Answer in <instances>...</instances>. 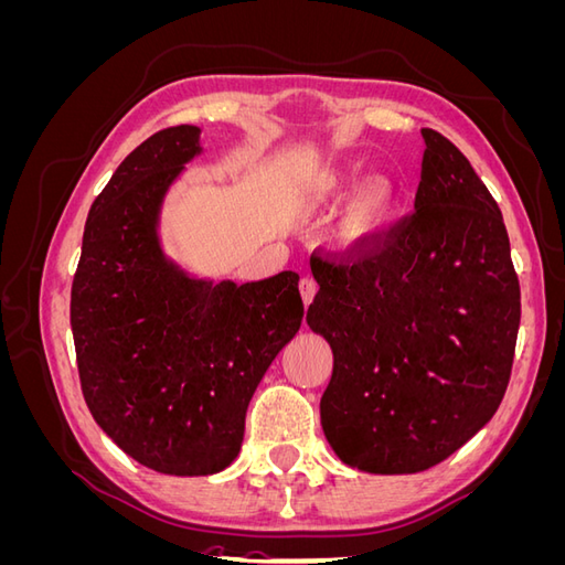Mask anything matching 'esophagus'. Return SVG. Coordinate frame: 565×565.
I'll return each instance as SVG.
<instances>
[{"label": "esophagus", "mask_w": 565, "mask_h": 565, "mask_svg": "<svg viewBox=\"0 0 565 565\" xmlns=\"http://www.w3.org/2000/svg\"><path fill=\"white\" fill-rule=\"evenodd\" d=\"M299 292H301L303 306H306V309H309L311 301H313V297H316V292H318V285H316V280H313V278H303V280L299 282Z\"/></svg>", "instance_id": "esophagus-1"}]
</instances>
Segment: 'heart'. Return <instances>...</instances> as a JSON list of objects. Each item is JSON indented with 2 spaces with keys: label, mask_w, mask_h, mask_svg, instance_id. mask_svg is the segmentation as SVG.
Segmentation results:
<instances>
[{
  "label": "heart",
  "mask_w": 565,
  "mask_h": 565,
  "mask_svg": "<svg viewBox=\"0 0 565 565\" xmlns=\"http://www.w3.org/2000/svg\"><path fill=\"white\" fill-rule=\"evenodd\" d=\"M347 195L349 200L330 228L328 243L339 259H358L388 237L401 210V188L391 177L374 174L361 181L353 167L332 164L306 185L303 200L311 210H324Z\"/></svg>",
  "instance_id": "obj_1"
}]
</instances>
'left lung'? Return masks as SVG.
<instances>
[{"label": "left lung", "mask_w": 565, "mask_h": 565, "mask_svg": "<svg viewBox=\"0 0 565 565\" xmlns=\"http://www.w3.org/2000/svg\"><path fill=\"white\" fill-rule=\"evenodd\" d=\"M422 136L413 218L363 262H311L306 322L334 355L320 424L365 473L450 457L498 413L514 363L521 289L502 212L455 143Z\"/></svg>", "instance_id": "obj_1"}]
</instances>
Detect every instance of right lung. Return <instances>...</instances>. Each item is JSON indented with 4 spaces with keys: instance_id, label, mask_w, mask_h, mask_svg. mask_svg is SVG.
<instances>
[{
    "instance_id": "1",
    "label": "right lung",
    "mask_w": 565,
    "mask_h": 565,
    "mask_svg": "<svg viewBox=\"0 0 565 565\" xmlns=\"http://www.w3.org/2000/svg\"><path fill=\"white\" fill-rule=\"evenodd\" d=\"M200 127L152 134L115 169L84 226L71 324L84 401L139 465L210 476L241 455L256 386L303 320L299 276H193L162 245V210Z\"/></svg>"
}]
</instances>
